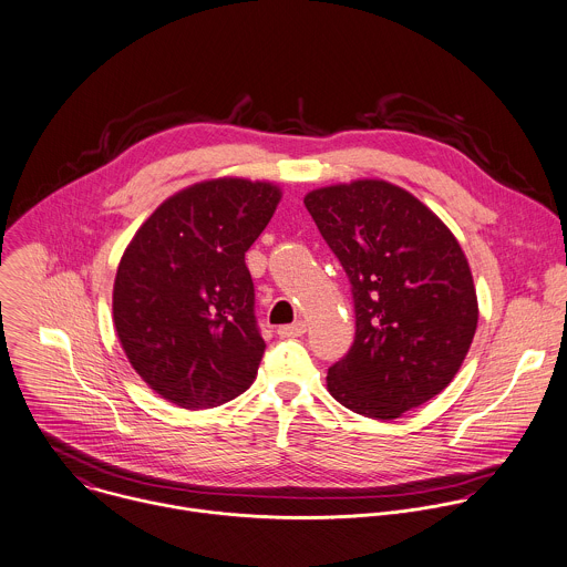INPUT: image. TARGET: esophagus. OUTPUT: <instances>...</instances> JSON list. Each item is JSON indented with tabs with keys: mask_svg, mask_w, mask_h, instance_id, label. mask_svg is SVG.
I'll return each mask as SVG.
<instances>
[{
	"mask_svg": "<svg viewBox=\"0 0 567 567\" xmlns=\"http://www.w3.org/2000/svg\"><path fill=\"white\" fill-rule=\"evenodd\" d=\"M303 332H306V323H303V321H295V323L281 326V328L277 330V334H279L281 339H297V337H301Z\"/></svg>",
	"mask_w": 567,
	"mask_h": 567,
	"instance_id": "34e87169",
	"label": "esophagus"
}]
</instances>
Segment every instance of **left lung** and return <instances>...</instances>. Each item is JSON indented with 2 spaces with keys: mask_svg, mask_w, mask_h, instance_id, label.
I'll return each mask as SVG.
<instances>
[{
  "mask_svg": "<svg viewBox=\"0 0 567 567\" xmlns=\"http://www.w3.org/2000/svg\"><path fill=\"white\" fill-rule=\"evenodd\" d=\"M303 204L354 299V343L328 370V389L354 413L400 417L437 395L468 354L477 330L468 261L442 219L395 185L357 181Z\"/></svg>",
  "mask_w": 567,
  "mask_h": 567,
  "instance_id": "left-lung-1",
  "label": "left lung"
}]
</instances>
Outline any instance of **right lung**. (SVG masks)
Wrapping results in <instances>:
<instances>
[{"label":"right lung","instance_id":"1","mask_svg":"<svg viewBox=\"0 0 567 567\" xmlns=\"http://www.w3.org/2000/svg\"><path fill=\"white\" fill-rule=\"evenodd\" d=\"M281 190L219 178L163 202L116 270L114 326L141 378L185 409L219 406L257 377L266 343L246 250Z\"/></svg>","mask_w":567,"mask_h":567}]
</instances>
